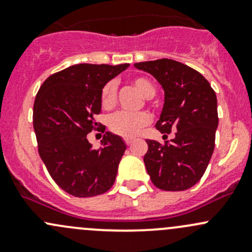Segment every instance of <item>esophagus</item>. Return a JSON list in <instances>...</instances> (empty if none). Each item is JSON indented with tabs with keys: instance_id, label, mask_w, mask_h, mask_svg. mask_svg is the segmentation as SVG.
I'll use <instances>...</instances> for the list:
<instances>
[{
	"instance_id": "obj_1",
	"label": "esophagus",
	"mask_w": 252,
	"mask_h": 252,
	"mask_svg": "<svg viewBox=\"0 0 252 252\" xmlns=\"http://www.w3.org/2000/svg\"><path fill=\"white\" fill-rule=\"evenodd\" d=\"M124 142H126V145H130L131 142H133V139H131V138H124Z\"/></svg>"
}]
</instances>
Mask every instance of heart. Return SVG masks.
<instances>
[{"mask_svg": "<svg viewBox=\"0 0 252 252\" xmlns=\"http://www.w3.org/2000/svg\"><path fill=\"white\" fill-rule=\"evenodd\" d=\"M135 88L144 95V97L151 98L156 94V88L154 84L146 78H135L133 80ZM117 94H118V85L116 80H111L105 84L101 90V105L105 110H110L114 107L117 102ZM151 122V117L147 112H117L108 118V128L112 133L124 138L135 136L144 126H149Z\"/></svg>", "mask_w": 252, "mask_h": 252, "instance_id": "obj_1", "label": "heart"}]
</instances>
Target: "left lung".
<instances>
[{"instance_id":"8db88e82","label":"left lung","mask_w":252,"mask_h":252,"mask_svg":"<svg viewBox=\"0 0 252 252\" xmlns=\"http://www.w3.org/2000/svg\"><path fill=\"white\" fill-rule=\"evenodd\" d=\"M150 73L164 90V105L156 129L163 144L147 139L145 167L155 187L182 191L194 187L204 175L215 150L218 126L217 97L210 83L197 70L174 60L162 58L135 63Z\"/></svg>"}]
</instances>
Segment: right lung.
<instances>
[{
	"label": "right lung",
	"mask_w": 252,
	"mask_h": 252,
	"mask_svg": "<svg viewBox=\"0 0 252 252\" xmlns=\"http://www.w3.org/2000/svg\"><path fill=\"white\" fill-rule=\"evenodd\" d=\"M128 67L75 64L50 75L37 91L32 126L39 155L56 184L73 196L101 195L116 180L124 141L106 131L102 146L93 149L86 135L105 131L95 121L101 113V90Z\"/></svg>",
	"instance_id": "right-lung-1"
}]
</instances>
